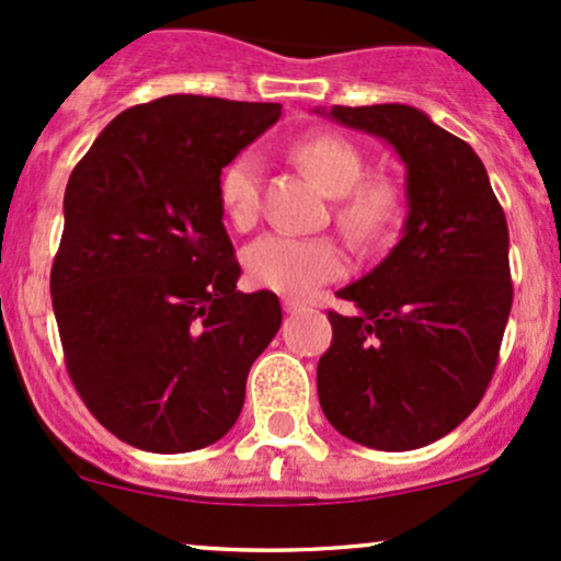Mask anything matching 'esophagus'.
<instances>
[{
	"instance_id": "obj_1",
	"label": "esophagus",
	"mask_w": 561,
	"mask_h": 561,
	"mask_svg": "<svg viewBox=\"0 0 561 561\" xmlns=\"http://www.w3.org/2000/svg\"><path fill=\"white\" fill-rule=\"evenodd\" d=\"M282 308H285L287 313H295V311H300L302 302L295 300V298H285V300H282Z\"/></svg>"
}]
</instances>
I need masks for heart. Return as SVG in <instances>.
<instances>
[{"label":"heart","instance_id":"obj_1","mask_svg":"<svg viewBox=\"0 0 561 561\" xmlns=\"http://www.w3.org/2000/svg\"><path fill=\"white\" fill-rule=\"evenodd\" d=\"M298 163L330 197H340L337 221L358 240H371L396 218L398 195L385 182H362V152L347 139L319 134L293 147ZM224 216L237 229L253 227L261 210V158L244 150L218 179ZM345 253L330 237L266 234L244 250V268L253 285L285 295H308L345 274Z\"/></svg>","mask_w":561,"mask_h":561}]
</instances>
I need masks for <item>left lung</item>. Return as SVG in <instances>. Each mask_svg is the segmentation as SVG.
Listing matches in <instances>:
<instances>
[{
    "instance_id": "obj_1",
    "label": "left lung",
    "mask_w": 561,
    "mask_h": 561,
    "mask_svg": "<svg viewBox=\"0 0 561 561\" xmlns=\"http://www.w3.org/2000/svg\"><path fill=\"white\" fill-rule=\"evenodd\" d=\"M385 139L405 165L403 234L340 289L317 366L324 416L347 440L414 450L459 427L485 396L508 311L506 216L478 152L411 105L317 111Z\"/></svg>"
}]
</instances>
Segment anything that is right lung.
<instances>
[{"label": "right lung", "instance_id": "1", "mask_svg": "<svg viewBox=\"0 0 561 561\" xmlns=\"http://www.w3.org/2000/svg\"><path fill=\"white\" fill-rule=\"evenodd\" d=\"M276 102L169 94L115 115L66 186L49 289L68 375L102 427L152 454L221 440L282 324L237 289L218 179Z\"/></svg>", "mask_w": 561, "mask_h": 561}]
</instances>
